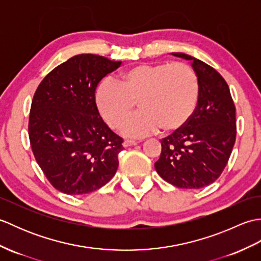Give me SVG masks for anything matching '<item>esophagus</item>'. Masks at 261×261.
Segmentation results:
<instances>
[{"mask_svg": "<svg viewBox=\"0 0 261 261\" xmlns=\"http://www.w3.org/2000/svg\"><path fill=\"white\" fill-rule=\"evenodd\" d=\"M136 143H137V141H135V140H129V139H126V140H124V141H123V143H122V145H123V147H124V148H126V147L134 146V145H136Z\"/></svg>", "mask_w": 261, "mask_h": 261, "instance_id": "1", "label": "esophagus"}]
</instances>
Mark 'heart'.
<instances>
[{
  "mask_svg": "<svg viewBox=\"0 0 261 261\" xmlns=\"http://www.w3.org/2000/svg\"><path fill=\"white\" fill-rule=\"evenodd\" d=\"M199 96L197 76L181 63L139 64L121 74L119 83L103 80L96 88L99 114L116 129L136 107L140 111L122 125L125 136L141 138L162 129L174 134L187 125Z\"/></svg>",
  "mask_w": 261,
  "mask_h": 261,
  "instance_id": "obj_1",
  "label": "heart"
}]
</instances>
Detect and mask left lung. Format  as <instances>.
<instances>
[{
    "label": "left lung",
    "instance_id": "left-lung-1",
    "mask_svg": "<svg viewBox=\"0 0 261 261\" xmlns=\"http://www.w3.org/2000/svg\"><path fill=\"white\" fill-rule=\"evenodd\" d=\"M193 60L199 96L187 125L160 140L162 153L154 168L163 179L179 188H202L219 178L225 168L237 136L236 107L224 79L210 65Z\"/></svg>",
    "mask_w": 261,
    "mask_h": 261
}]
</instances>
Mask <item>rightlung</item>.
<instances>
[{
	"label": "right lung",
	"mask_w": 261,
	"mask_h": 261,
	"mask_svg": "<svg viewBox=\"0 0 261 261\" xmlns=\"http://www.w3.org/2000/svg\"><path fill=\"white\" fill-rule=\"evenodd\" d=\"M120 65L98 55H77L54 68L33 95L28 126L31 149L59 192L91 193L116 173L123 139L99 115L95 90Z\"/></svg>",
	"instance_id": "1"
}]
</instances>
